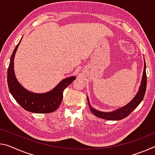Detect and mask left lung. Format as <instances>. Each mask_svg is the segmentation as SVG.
<instances>
[{
    "label": "left lung",
    "mask_w": 155,
    "mask_h": 155,
    "mask_svg": "<svg viewBox=\"0 0 155 155\" xmlns=\"http://www.w3.org/2000/svg\"><path fill=\"white\" fill-rule=\"evenodd\" d=\"M146 63L144 61V70L143 74L142 77V81L141 83V86L139 87V90L138 91L137 94L135 96V97L132 99L128 104L126 106L121 107L119 110H117L116 111L112 112H103L98 111V110L92 108L89 103V99L87 98V102L89 105L90 111L92 112V114L95 115L96 117L101 118L106 120H112V121H116V120H121L124 118L127 117L128 115L130 114V113L138 106L141 101L143 100L145 93L146 90V85H147V76L146 72Z\"/></svg>",
    "instance_id": "8db88e82"
}]
</instances>
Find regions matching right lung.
Here are the masks:
<instances>
[{
  "instance_id": "1",
  "label": "right lung",
  "mask_w": 155,
  "mask_h": 155,
  "mask_svg": "<svg viewBox=\"0 0 155 155\" xmlns=\"http://www.w3.org/2000/svg\"><path fill=\"white\" fill-rule=\"evenodd\" d=\"M20 43L21 41L12 53L7 70V84L9 92L18 104L27 111L45 114L54 112L62 102L63 91L75 80L76 77L65 78L54 89L44 94H36L25 89L17 81L14 70V56Z\"/></svg>"
}]
</instances>
